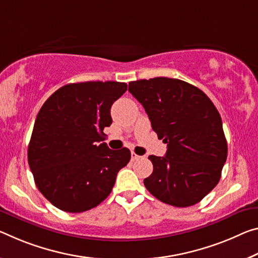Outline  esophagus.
Segmentation results:
<instances>
[{"instance_id":"esophagus-1","label":"esophagus","mask_w":258,"mask_h":258,"mask_svg":"<svg viewBox=\"0 0 258 258\" xmlns=\"http://www.w3.org/2000/svg\"><path fill=\"white\" fill-rule=\"evenodd\" d=\"M131 158H132V161L134 162V161H138V159H140L142 157L139 156V155H137L136 153H132V155H131Z\"/></svg>"}]
</instances>
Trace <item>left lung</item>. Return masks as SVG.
Returning <instances> with one entry per match:
<instances>
[{
    "label": "left lung",
    "instance_id": "8db88e82",
    "mask_svg": "<svg viewBox=\"0 0 258 258\" xmlns=\"http://www.w3.org/2000/svg\"><path fill=\"white\" fill-rule=\"evenodd\" d=\"M128 92L167 145L164 157H148L154 170L144 180L146 188L170 206H194L217 185L227 158L218 110L201 89L179 79L131 81Z\"/></svg>",
    "mask_w": 258,
    "mask_h": 258
}]
</instances>
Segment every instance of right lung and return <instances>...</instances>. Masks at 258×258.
Listing matches in <instances>:
<instances>
[{"label":"right lung","instance_id":"add662e5","mask_svg":"<svg viewBox=\"0 0 258 258\" xmlns=\"http://www.w3.org/2000/svg\"><path fill=\"white\" fill-rule=\"evenodd\" d=\"M126 91L127 85L117 81L69 84L41 107L27 158L36 187L52 206L77 214L111 193L131 151L112 150L101 141L112 122L111 105Z\"/></svg>","mask_w":258,"mask_h":258}]
</instances>
